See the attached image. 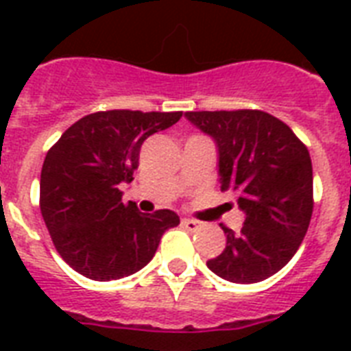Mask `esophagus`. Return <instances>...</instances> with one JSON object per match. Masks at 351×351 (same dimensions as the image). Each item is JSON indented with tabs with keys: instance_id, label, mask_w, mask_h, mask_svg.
<instances>
[{
	"instance_id": "1",
	"label": "esophagus",
	"mask_w": 351,
	"mask_h": 351,
	"mask_svg": "<svg viewBox=\"0 0 351 351\" xmlns=\"http://www.w3.org/2000/svg\"><path fill=\"white\" fill-rule=\"evenodd\" d=\"M182 226L189 231H197L202 228V222H198V220H193V219H184L182 220Z\"/></svg>"
}]
</instances>
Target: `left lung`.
Returning a JSON list of instances; mask_svg holds the SVG:
<instances>
[{
  "label": "left lung",
  "instance_id": "8db88e82",
  "mask_svg": "<svg viewBox=\"0 0 351 351\" xmlns=\"http://www.w3.org/2000/svg\"><path fill=\"white\" fill-rule=\"evenodd\" d=\"M186 118L219 147L220 189L237 193L244 226L226 233V247L208 261L219 277L261 282L297 253L313 213L308 147L282 120L256 109L191 111Z\"/></svg>",
  "mask_w": 351,
  "mask_h": 351
}]
</instances>
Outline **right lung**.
<instances>
[{
  "instance_id": "1",
  "label": "right lung",
  "mask_w": 351,
  "mask_h": 351,
  "mask_svg": "<svg viewBox=\"0 0 351 351\" xmlns=\"http://www.w3.org/2000/svg\"><path fill=\"white\" fill-rule=\"evenodd\" d=\"M182 118L176 112L114 109L80 118L45 156L41 217L52 244L74 271L117 280L142 269L165 230L180 224L169 209L140 213L121 202L120 184L132 180L140 147Z\"/></svg>"
}]
</instances>
